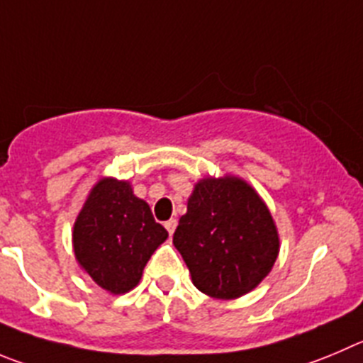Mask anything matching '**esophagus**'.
<instances>
[{
  "label": "esophagus",
  "mask_w": 363,
  "mask_h": 363,
  "mask_svg": "<svg viewBox=\"0 0 363 363\" xmlns=\"http://www.w3.org/2000/svg\"><path fill=\"white\" fill-rule=\"evenodd\" d=\"M164 228H166V231H168V235H174V231H175V228H177V220L175 218H172V220H168V222L164 223Z\"/></svg>",
  "instance_id": "esophagus-1"
}]
</instances>
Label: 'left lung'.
Returning <instances> with one entry per match:
<instances>
[{"label":"left lung","instance_id":"1","mask_svg":"<svg viewBox=\"0 0 363 363\" xmlns=\"http://www.w3.org/2000/svg\"><path fill=\"white\" fill-rule=\"evenodd\" d=\"M193 284L215 299H236L269 276L279 235L269 208L243 179L206 177L195 184L174 235Z\"/></svg>","mask_w":363,"mask_h":363}]
</instances>
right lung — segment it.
Listing matches in <instances>:
<instances>
[{"label": "right lung", "instance_id": "obj_1", "mask_svg": "<svg viewBox=\"0 0 363 363\" xmlns=\"http://www.w3.org/2000/svg\"><path fill=\"white\" fill-rule=\"evenodd\" d=\"M168 238L128 181L104 177L93 186L73 225L80 269L113 296L140 283L152 254Z\"/></svg>", "mask_w": 363, "mask_h": 363}]
</instances>
